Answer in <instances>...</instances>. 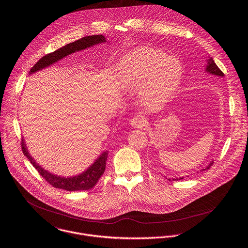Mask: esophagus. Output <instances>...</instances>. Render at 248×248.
Instances as JSON below:
<instances>
[{
  "mask_svg": "<svg viewBox=\"0 0 248 248\" xmlns=\"http://www.w3.org/2000/svg\"><path fill=\"white\" fill-rule=\"evenodd\" d=\"M130 124L134 128H143L147 124V120H146L145 117H143L141 115H138V116L134 117L133 119H131Z\"/></svg>",
  "mask_w": 248,
  "mask_h": 248,
  "instance_id": "obj_1",
  "label": "esophagus"
}]
</instances>
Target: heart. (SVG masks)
<instances>
[{
  "label": "heart",
  "mask_w": 248,
  "mask_h": 248,
  "mask_svg": "<svg viewBox=\"0 0 248 248\" xmlns=\"http://www.w3.org/2000/svg\"><path fill=\"white\" fill-rule=\"evenodd\" d=\"M184 69L178 57L150 47H136L123 54L116 66L119 87L138 91L140 102L149 108L166 104L177 92Z\"/></svg>",
  "instance_id": "obj_1"
}]
</instances>
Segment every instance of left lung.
<instances>
[{
    "label": "left lung",
    "mask_w": 248,
    "mask_h": 248,
    "mask_svg": "<svg viewBox=\"0 0 248 248\" xmlns=\"http://www.w3.org/2000/svg\"><path fill=\"white\" fill-rule=\"evenodd\" d=\"M206 62H207L206 67H205V72H206V73H208V74H210V75H213V76H215V77H218V78H223V77H224V74L219 70V68L217 66V64L215 63V61L213 60L212 57L207 56V57H206ZM213 163H214V161H211L210 164H209L206 168L202 169L200 171L209 170L210 167L213 165ZM183 178H184V177H176V178H169L168 180H169V181H172V180H181V179H183Z\"/></svg>",
    "instance_id": "1"
}]
</instances>
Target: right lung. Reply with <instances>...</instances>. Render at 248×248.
Here are the masks:
<instances>
[{
  "label": "right lung",
  "instance_id": "right-lung-1",
  "mask_svg": "<svg viewBox=\"0 0 248 248\" xmlns=\"http://www.w3.org/2000/svg\"><path fill=\"white\" fill-rule=\"evenodd\" d=\"M105 42H106L105 37L103 35L99 34V35L86 36V37H83V38L77 40L73 43L67 44L64 47L43 56L31 69L30 75H32L40 70H43V69L49 67L53 63L61 60L62 58L66 57L69 54H72L78 50H85V49L91 48L95 45L105 43ZM22 150H23L24 154L26 155V157L31 161L32 166L38 170V172L42 175L43 178H45V180L47 182H49L50 185H52L54 188L66 190L69 192L87 191V190L92 189L99 181L100 176L103 174V172L105 170L107 157H108V151L105 150L95 160V162L83 172H81L78 175L65 177V176L53 174L52 172L46 170L41 166H39V164H37L36 161L30 154L28 148H27V145L25 143L24 137L22 139Z\"/></svg>",
  "mask_w": 248,
  "mask_h": 248
}]
</instances>
